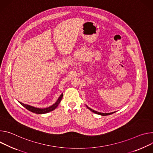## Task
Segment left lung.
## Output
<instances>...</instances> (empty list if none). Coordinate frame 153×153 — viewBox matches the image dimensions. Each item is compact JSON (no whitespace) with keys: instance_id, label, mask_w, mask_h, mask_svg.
Segmentation results:
<instances>
[{"instance_id":"obj_1","label":"left lung","mask_w":153,"mask_h":153,"mask_svg":"<svg viewBox=\"0 0 153 153\" xmlns=\"http://www.w3.org/2000/svg\"><path fill=\"white\" fill-rule=\"evenodd\" d=\"M87 106V108H88L89 110H91L92 112H94V113H95V114H98V115H103V116L108 115H111V114H113V113H114V112H111V113H101V112H97V111H94V110H93V109H91V108H89L88 106Z\"/></svg>"}]
</instances>
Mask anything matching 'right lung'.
I'll use <instances>...</instances> for the list:
<instances>
[{"label":"right lung","instance_id":"right-lung-1","mask_svg":"<svg viewBox=\"0 0 153 153\" xmlns=\"http://www.w3.org/2000/svg\"><path fill=\"white\" fill-rule=\"evenodd\" d=\"M62 96H63V94H62L58 98V99L57 100V101H56V102L51 106H49L48 108H35V107H33V106H30V105H26V104H24L21 102H20V101H19V103L22 105L23 106L24 108H25L27 109H28V111L33 112V113H35V114H46V113H48L50 111H53L54 109H55L57 106H58V105L60 103L61 101L62 98Z\"/></svg>","mask_w":153,"mask_h":153}]
</instances>
